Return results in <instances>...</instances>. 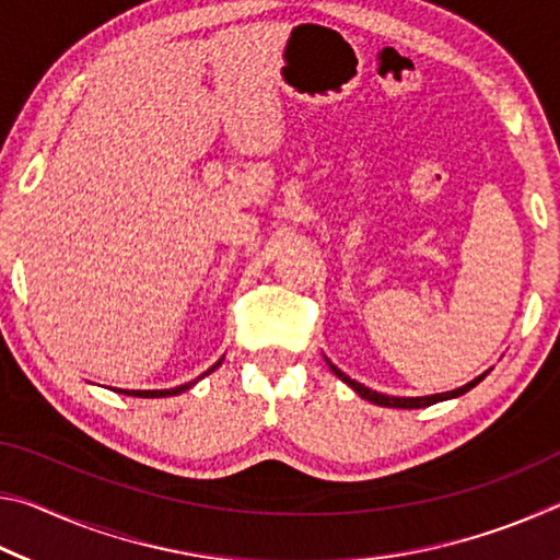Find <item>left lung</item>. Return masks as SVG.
<instances>
[{"label":"left lung","mask_w":560,"mask_h":560,"mask_svg":"<svg viewBox=\"0 0 560 560\" xmlns=\"http://www.w3.org/2000/svg\"><path fill=\"white\" fill-rule=\"evenodd\" d=\"M330 371H334V373L340 377V381H343V383H348L350 387H353V390H355L360 397H365V400H371V402H375V405H383V407H402V410H417V407H428V405H434V402L450 400V397H459V395H464V393H469L474 385H479V383L485 381V377H487V373H485V375L474 377L471 383L457 387V390L440 393V395H428V397H390V395L375 393V390H371V387L360 385V383H355V381H350V377H348L346 373H340L336 365H330Z\"/></svg>","instance_id":"left-lung-1"}]
</instances>
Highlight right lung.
<instances>
[{"label": "right lung", "mask_w": 560, "mask_h": 560, "mask_svg": "<svg viewBox=\"0 0 560 560\" xmlns=\"http://www.w3.org/2000/svg\"><path fill=\"white\" fill-rule=\"evenodd\" d=\"M222 363V360H220ZM220 363L217 365H212L210 371H207L205 375H210L214 368H220ZM202 377V375H200ZM200 377H197V381H200ZM195 383H187V385H179V387H173V390H116V393H126V395H136V397H167V395H179V393H185L187 387H192Z\"/></svg>", "instance_id": "1"}]
</instances>
